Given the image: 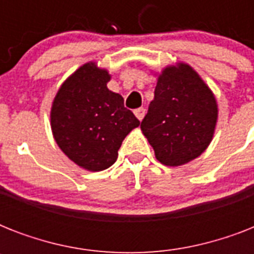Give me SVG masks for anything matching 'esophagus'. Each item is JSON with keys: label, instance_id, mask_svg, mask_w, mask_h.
I'll list each match as a JSON object with an SVG mask.
<instances>
[{"label": "esophagus", "instance_id": "esophagus-1", "mask_svg": "<svg viewBox=\"0 0 254 254\" xmlns=\"http://www.w3.org/2000/svg\"><path fill=\"white\" fill-rule=\"evenodd\" d=\"M134 115L135 117L141 121V120L145 117V108H137V109L134 111Z\"/></svg>", "mask_w": 254, "mask_h": 254}]
</instances>
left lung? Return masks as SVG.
Wrapping results in <instances>:
<instances>
[{"label":"left lung","instance_id":"obj_1","mask_svg":"<svg viewBox=\"0 0 254 254\" xmlns=\"http://www.w3.org/2000/svg\"><path fill=\"white\" fill-rule=\"evenodd\" d=\"M217 103L212 91L186 63L167 65L158 76L154 100L141 130L166 166L197 158L212 141Z\"/></svg>","mask_w":254,"mask_h":254}]
</instances>
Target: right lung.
<instances>
[{
	"instance_id": "add662e5",
	"label": "right lung",
	"mask_w": 254,
	"mask_h": 254,
	"mask_svg": "<svg viewBox=\"0 0 254 254\" xmlns=\"http://www.w3.org/2000/svg\"><path fill=\"white\" fill-rule=\"evenodd\" d=\"M111 75L89 62L59 88L51 107L58 146L77 166L101 171L117 159L124 138L139 125L123 96L108 89Z\"/></svg>"
}]
</instances>
